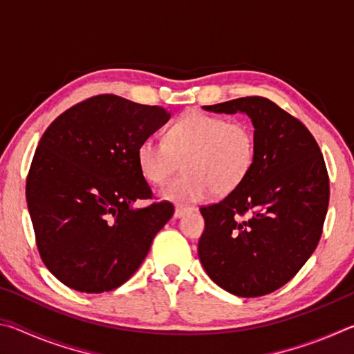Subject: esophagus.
Segmentation results:
<instances>
[{
  "label": "esophagus",
  "mask_w": 354,
  "mask_h": 354,
  "mask_svg": "<svg viewBox=\"0 0 354 354\" xmlns=\"http://www.w3.org/2000/svg\"><path fill=\"white\" fill-rule=\"evenodd\" d=\"M195 211V207H189V206H176L175 207V218H181L183 215H185L187 212Z\"/></svg>",
  "instance_id": "34e87169"
}]
</instances>
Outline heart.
<instances>
[{"mask_svg":"<svg viewBox=\"0 0 354 354\" xmlns=\"http://www.w3.org/2000/svg\"><path fill=\"white\" fill-rule=\"evenodd\" d=\"M254 156V134L247 124L190 111L171 124L165 140L147 137L139 143L137 165L148 183L164 184L183 160L185 171L164 185L160 198L196 203L239 187Z\"/></svg>","mask_w":354,"mask_h":354,"instance_id":"obj_1","label":"heart"}]
</instances>
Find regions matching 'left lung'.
Listing matches in <instances>:
<instances>
[{
	"mask_svg": "<svg viewBox=\"0 0 354 354\" xmlns=\"http://www.w3.org/2000/svg\"><path fill=\"white\" fill-rule=\"evenodd\" d=\"M203 109L247 113L256 156L239 187L200 209L201 266L232 295H267L295 277L320 241L329 201L325 160L308 128L270 100L245 97ZM245 212L250 221L240 218Z\"/></svg>",
	"mask_w": 354,
	"mask_h": 354,
	"instance_id": "left-lung-1",
	"label": "left lung"
}]
</instances>
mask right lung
<instances>
[{
	"label": "right lung",
	"instance_id": "obj_1",
	"mask_svg": "<svg viewBox=\"0 0 354 354\" xmlns=\"http://www.w3.org/2000/svg\"><path fill=\"white\" fill-rule=\"evenodd\" d=\"M170 120L164 107L98 95L65 111L41 136L26 181L28 211L41 261L70 289H117L145 259L171 218L153 196L137 147Z\"/></svg>",
	"mask_w": 354,
	"mask_h": 354
}]
</instances>
